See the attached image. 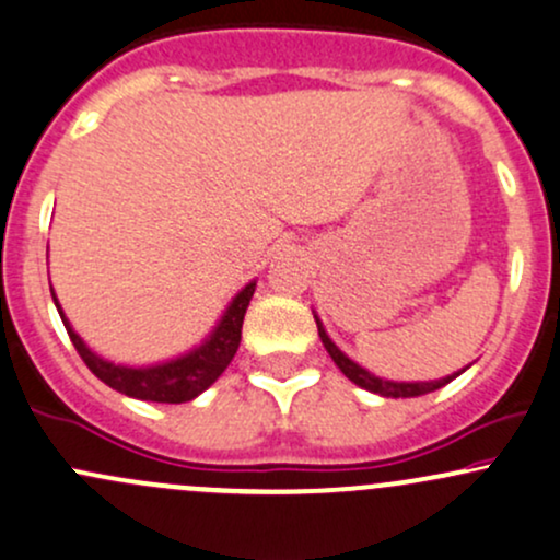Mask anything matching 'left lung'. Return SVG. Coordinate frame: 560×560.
Wrapping results in <instances>:
<instances>
[{"label":"left lung","instance_id":"left-lung-1","mask_svg":"<svg viewBox=\"0 0 560 560\" xmlns=\"http://www.w3.org/2000/svg\"><path fill=\"white\" fill-rule=\"evenodd\" d=\"M316 324H318L320 342H324L326 350H329L331 361L339 365V371H342V374L350 378V382H355L358 387H363V389H369V392H376V395H382V397H419V395H427V392H434V389L445 387V384H450L455 376L460 374V371H458V374H453V376H447V378H440V382H410V384H405V382H387V378H378L374 374H369V371H365V369H361V365H358V363H352L350 358H347L345 352L339 350V347L334 345L329 337H326L324 326H320L318 318H316Z\"/></svg>","mask_w":560,"mask_h":560}]
</instances>
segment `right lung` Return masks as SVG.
Wrapping results in <instances>:
<instances>
[{
  "label": "right lung",
  "mask_w": 560,
  "mask_h": 560,
  "mask_svg": "<svg viewBox=\"0 0 560 560\" xmlns=\"http://www.w3.org/2000/svg\"><path fill=\"white\" fill-rule=\"evenodd\" d=\"M253 292H255V284H247L234 300H231L226 316L221 318V324H218L213 337L199 347V350L178 358V361L152 365V369H126V365H115V363L102 361V358H96L94 352L81 342L79 334L70 329L66 313L60 311L57 300L55 305L57 311H60L62 324H66L70 342H73L75 350H79L83 363H86L89 371H92L96 378H102L107 387L124 392L128 397H137V400L186 402V400H195L199 392L208 389L210 384L226 371L231 358L236 355V350H240V339H242L244 313H247Z\"/></svg>",
  "instance_id": "obj_1"
}]
</instances>
